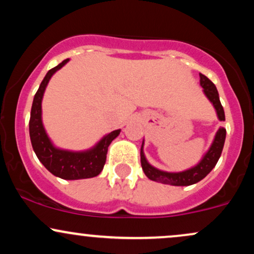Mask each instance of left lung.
Masks as SVG:
<instances>
[{
	"instance_id": "8db88e82",
	"label": "left lung",
	"mask_w": 254,
	"mask_h": 254,
	"mask_svg": "<svg viewBox=\"0 0 254 254\" xmlns=\"http://www.w3.org/2000/svg\"><path fill=\"white\" fill-rule=\"evenodd\" d=\"M200 77V86H202L204 94L209 99V101L212 104L215 111H216L217 118L221 122H223L224 119V111L222 105H221L220 97H218V92L216 89V86L209 80L205 75L199 74ZM224 141H226V129L224 127H218L216 135H215L214 139H212V143L210 145L206 153L204 154L200 161L198 162L196 166L189 168V170L182 171V172H166L161 171L159 168L151 166L148 160L145 159L144 151H143V145L144 141L142 142L141 147V165L142 170H143L144 174L149 178L150 180L156 183L161 184H167V185H173V186H189L193 185L198 182L205 178L210 173L212 168L215 167L217 164L218 159H220L221 153H222Z\"/></svg>"
}]
</instances>
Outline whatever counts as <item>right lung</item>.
Listing matches in <instances>:
<instances>
[{
  "label": "right lung",
  "instance_id": "1",
  "mask_svg": "<svg viewBox=\"0 0 254 254\" xmlns=\"http://www.w3.org/2000/svg\"><path fill=\"white\" fill-rule=\"evenodd\" d=\"M69 62V58L48 71L34 95L30 118V137L34 153L50 173L61 179L77 180L97 177L106 162L107 149L111 142L121 133V129L105 135L94 147L87 150L74 151L58 148L46 133L42 118V101L49 81L57 70Z\"/></svg>",
  "mask_w": 254,
  "mask_h": 254
}]
</instances>
